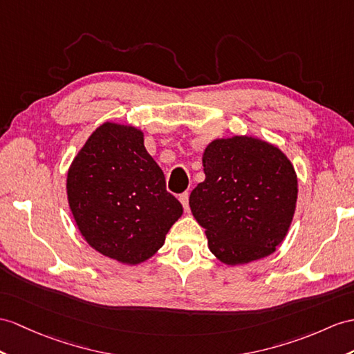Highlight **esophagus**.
Instances as JSON below:
<instances>
[{
    "instance_id": "34e87169",
    "label": "esophagus",
    "mask_w": 354,
    "mask_h": 354,
    "mask_svg": "<svg viewBox=\"0 0 354 354\" xmlns=\"http://www.w3.org/2000/svg\"><path fill=\"white\" fill-rule=\"evenodd\" d=\"M178 200H180V203H182V205L185 207V210H187L189 209V194L187 192L180 194Z\"/></svg>"
}]
</instances>
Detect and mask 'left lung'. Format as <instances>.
I'll return each instance as SVG.
<instances>
[{"label":"left lung","instance_id":"8db88e82","mask_svg":"<svg viewBox=\"0 0 354 354\" xmlns=\"http://www.w3.org/2000/svg\"><path fill=\"white\" fill-rule=\"evenodd\" d=\"M203 167L205 180L189 205L212 254L236 266L277 251L297 201V176L286 154L258 138H222L207 145Z\"/></svg>","mask_w":354,"mask_h":354}]
</instances>
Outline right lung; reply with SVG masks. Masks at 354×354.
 <instances>
[{
  "instance_id": "obj_1",
  "label": "right lung",
  "mask_w": 354,
  "mask_h": 354,
  "mask_svg": "<svg viewBox=\"0 0 354 354\" xmlns=\"http://www.w3.org/2000/svg\"><path fill=\"white\" fill-rule=\"evenodd\" d=\"M67 200L87 243L135 266L156 254L183 207L144 147V133L106 122L77 151L67 172Z\"/></svg>"
}]
</instances>
